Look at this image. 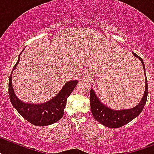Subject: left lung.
<instances>
[{"label": "left lung", "instance_id": "obj_1", "mask_svg": "<svg viewBox=\"0 0 154 154\" xmlns=\"http://www.w3.org/2000/svg\"><path fill=\"white\" fill-rule=\"evenodd\" d=\"M132 54L138 58L143 64L145 72V91L143 96L138 105L131 109H124L116 110L108 107L101 100L97 97L95 94L94 90L91 89L90 97H91V108L92 115L95 120L100 124L109 128H118L122 126L128 124L129 122L136 118L142 112L146 102L147 94H148V86H147V79L146 75L144 62L141 57H138L136 53L132 52Z\"/></svg>", "mask_w": 154, "mask_h": 154}]
</instances>
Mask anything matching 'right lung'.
I'll return each mask as SVG.
<instances>
[{"instance_id":"add662e5","label":"right lung","mask_w":154,"mask_h":154,"mask_svg":"<svg viewBox=\"0 0 154 154\" xmlns=\"http://www.w3.org/2000/svg\"><path fill=\"white\" fill-rule=\"evenodd\" d=\"M24 49L20 53L16 65L13 67L12 72L9 77L8 92L11 105L17 110V112L23 117L30 124L35 126H48L53 124L62 118L66 106L67 98L72 94L74 88L78 83V80H70L59 91V93L49 101L41 104H33L21 101L17 97L14 91L11 75L14 70L20 62V57L23 52Z\"/></svg>"}]
</instances>
